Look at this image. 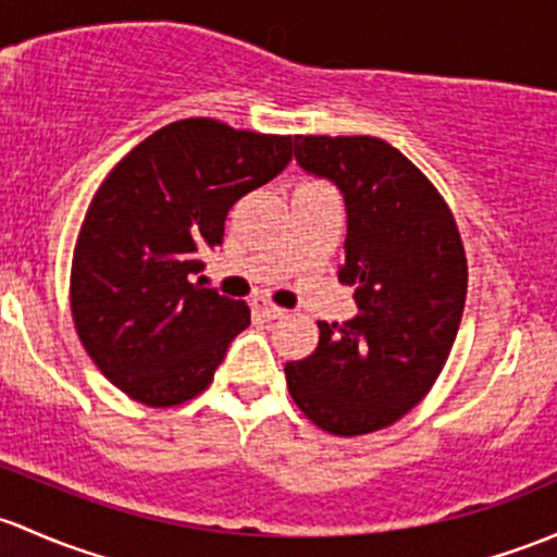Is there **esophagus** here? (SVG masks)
<instances>
[{
  "instance_id": "34e87169",
  "label": "esophagus",
  "mask_w": 557,
  "mask_h": 557,
  "mask_svg": "<svg viewBox=\"0 0 557 557\" xmlns=\"http://www.w3.org/2000/svg\"><path fill=\"white\" fill-rule=\"evenodd\" d=\"M253 307L259 309L263 318H269V320H280V318H285V314H288L283 307H277V304L267 301V298H256Z\"/></svg>"
}]
</instances>
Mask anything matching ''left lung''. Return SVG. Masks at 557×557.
Listing matches in <instances>:
<instances>
[{"instance_id":"8db88e82","label":"left lung","mask_w":557,"mask_h":557,"mask_svg":"<svg viewBox=\"0 0 557 557\" xmlns=\"http://www.w3.org/2000/svg\"><path fill=\"white\" fill-rule=\"evenodd\" d=\"M296 162L333 181L347 205L338 280L360 312L318 323V349L285 366L294 403L338 437L406 417L456 342L467 256L448 202L406 154L371 136H296Z\"/></svg>"}]
</instances>
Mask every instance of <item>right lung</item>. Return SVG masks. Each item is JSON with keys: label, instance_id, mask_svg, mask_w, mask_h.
Wrapping results in <instances>:
<instances>
[{"label": "right lung", "instance_id": "1", "mask_svg": "<svg viewBox=\"0 0 557 557\" xmlns=\"http://www.w3.org/2000/svg\"><path fill=\"white\" fill-rule=\"evenodd\" d=\"M290 136L191 116L127 151L98 186L74 245L72 318L98 371L149 408L208 389L250 309L191 283L239 197L290 162Z\"/></svg>", "mask_w": 557, "mask_h": 557}]
</instances>
